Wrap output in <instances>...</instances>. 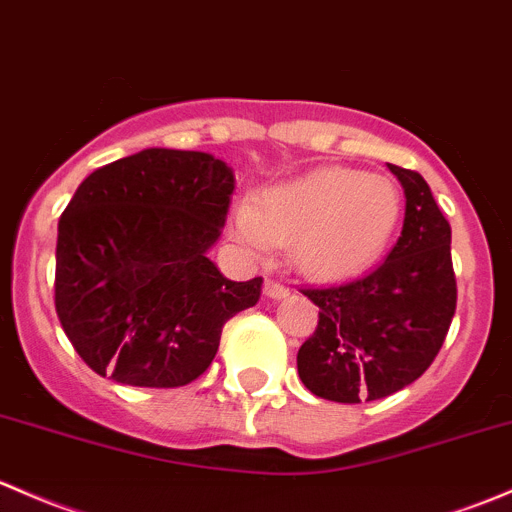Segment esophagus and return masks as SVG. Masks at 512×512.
Masks as SVG:
<instances>
[{
    "label": "esophagus",
    "instance_id": "34e87169",
    "mask_svg": "<svg viewBox=\"0 0 512 512\" xmlns=\"http://www.w3.org/2000/svg\"><path fill=\"white\" fill-rule=\"evenodd\" d=\"M265 294L270 299H284V297H289V287H284L282 282H274V279H267Z\"/></svg>",
    "mask_w": 512,
    "mask_h": 512
}]
</instances>
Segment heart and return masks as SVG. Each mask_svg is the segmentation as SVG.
Segmentation results:
<instances>
[{
	"label": "heart",
	"instance_id": "b5f03b06",
	"mask_svg": "<svg viewBox=\"0 0 512 512\" xmlns=\"http://www.w3.org/2000/svg\"><path fill=\"white\" fill-rule=\"evenodd\" d=\"M402 213L397 186L385 176L324 166L262 188L233 215L235 235L255 255L289 247V260L311 279H341L385 252Z\"/></svg>",
	"mask_w": 512,
	"mask_h": 512
}]
</instances>
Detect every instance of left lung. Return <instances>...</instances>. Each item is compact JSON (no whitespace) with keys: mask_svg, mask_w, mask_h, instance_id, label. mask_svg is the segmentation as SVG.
<instances>
[{"mask_svg":"<svg viewBox=\"0 0 512 512\" xmlns=\"http://www.w3.org/2000/svg\"><path fill=\"white\" fill-rule=\"evenodd\" d=\"M405 188L402 235L385 262L351 282L301 289L319 324L301 343V383L355 405L402 390L437 358L456 311L451 225L417 171L387 164Z\"/></svg>","mask_w":512,"mask_h":512,"instance_id":"1","label":"left lung"}]
</instances>
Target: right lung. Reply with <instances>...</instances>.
Returning a JSON list of instances; mask_svg holds the SVG:
<instances>
[{"instance_id":"obj_1","label":"right lung","mask_w":512,"mask_h":512,"mask_svg":"<svg viewBox=\"0 0 512 512\" xmlns=\"http://www.w3.org/2000/svg\"><path fill=\"white\" fill-rule=\"evenodd\" d=\"M235 176L206 152L144 149L95 169L58 220L56 314L80 358L115 383L181 387L208 370L225 321L262 277L208 260Z\"/></svg>"}]
</instances>
